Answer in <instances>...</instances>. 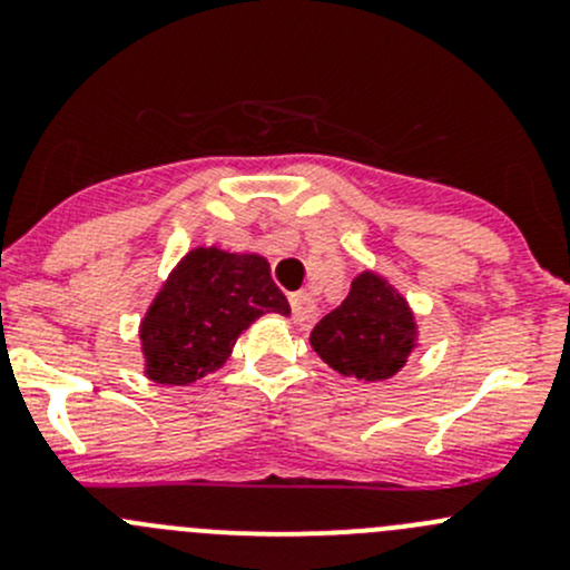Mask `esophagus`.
<instances>
[{
  "mask_svg": "<svg viewBox=\"0 0 570 570\" xmlns=\"http://www.w3.org/2000/svg\"><path fill=\"white\" fill-rule=\"evenodd\" d=\"M289 303H292V317H295V322H301V325L312 320L314 312H317L312 292H295V295L289 297Z\"/></svg>",
  "mask_w": 570,
  "mask_h": 570,
  "instance_id": "esophagus-1",
  "label": "esophagus"
}]
</instances>
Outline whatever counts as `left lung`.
<instances>
[{
    "instance_id": "obj_1",
    "label": "left lung",
    "mask_w": 570,
    "mask_h": 570,
    "mask_svg": "<svg viewBox=\"0 0 570 570\" xmlns=\"http://www.w3.org/2000/svg\"><path fill=\"white\" fill-rule=\"evenodd\" d=\"M308 342L338 375L381 383L419 350L416 314L386 275L361 269L342 306L314 325Z\"/></svg>"
}]
</instances>
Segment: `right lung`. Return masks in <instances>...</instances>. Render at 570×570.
<instances>
[{
	"label": "right lung",
	"mask_w": 570,
	"mask_h": 570,
	"mask_svg": "<svg viewBox=\"0 0 570 570\" xmlns=\"http://www.w3.org/2000/svg\"><path fill=\"white\" fill-rule=\"evenodd\" d=\"M289 312L262 253L198 245L184 253L142 314V372L163 386H189L220 370L258 317Z\"/></svg>",
	"instance_id": "right-lung-1"
}]
</instances>
